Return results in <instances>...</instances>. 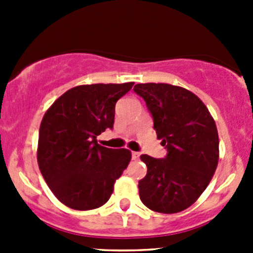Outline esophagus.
Instances as JSON below:
<instances>
[{
	"label": "esophagus",
	"mask_w": 253,
	"mask_h": 253,
	"mask_svg": "<svg viewBox=\"0 0 253 253\" xmlns=\"http://www.w3.org/2000/svg\"><path fill=\"white\" fill-rule=\"evenodd\" d=\"M132 159L138 160L139 159V153L138 152H132Z\"/></svg>",
	"instance_id": "1"
}]
</instances>
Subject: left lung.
<instances>
[{
    "instance_id": "left-lung-1",
    "label": "left lung",
    "mask_w": 253,
    "mask_h": 253,
    "mask_svg": "<svg viewBox=\"0 0 253 253\" xmlns=\"http://www.w3.org/2000/svg\"><path fill=\"white\" fill-rule=\"evenodd\" d=\"M152 114L164 159L141 155L148 170L139 180L143 205L158 213H178L192 206L211 182L219 160L215 122L197 95L167 83L136 84Z\"/></svg>"
}]
</instances>
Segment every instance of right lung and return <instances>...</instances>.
Listing matches in <instances>:
<instances>
[{
  "label": "right lung",
  "instance_id": "obj_1",
  "mask_svg": "<svg viewBox=\"0 0 253 253\" xmlns=\"http://www.w3.org/2000/svg\"><path fill=\"white\" fill-rule=\"evenodd\" d=\"M86 84L70 89L42 117L38 164L61 203L77 211L105 205L114 183L131 160L128 149L98 144L96 136L114 127L115 104L133 86Z\"/></svg>",
  "mask_w": 253,
  "mask_h": 253
}]
</instances>
